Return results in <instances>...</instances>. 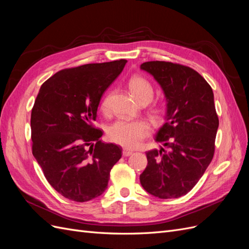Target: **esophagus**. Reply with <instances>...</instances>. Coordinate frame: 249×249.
Returning <instances> with one entry per match:
<instances>
[{
    "label": "esophagus",
    "mask_w": 249,
    "mask_h": 249,
    "mask_svg": "<svg viewBox=\"0 0 249 249\" xmlns=\"http://www.w3.org/2000/svg\"><path fill=\"white\" fill-rule=\"evenodd\" d=\"M133 154V150L130 148H124L123 149V156L124 157H129Z\"/></svg>",
    "instance_id": "34e87169"
}]
</instances>
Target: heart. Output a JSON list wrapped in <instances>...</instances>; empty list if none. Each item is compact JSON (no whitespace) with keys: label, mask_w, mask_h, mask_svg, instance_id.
I'll list each match as a JSON object with an SVG mask.
<instances>
[{"label":"heart","mask_w":249,"mask_h":249,"mask_svg":"<svg viewBox=\"0 0 249 249\" xmlns=\"http://www.w3.org/2000/svg\"><path fill=\"white\" fill-rule=\"evenodd\" d=\"M129 88L139 104H147L154 97V87L147 79L141 76H133L129 80ZM110 93L104 97L101 103V110L107 111L109 105ZM155 114H159L160 109L155 108ZM152 133V125L146 120H135V122H126V120H116L107 127V136L109 140L115 142L117 144L126 147H135L140 144V142L145 139Z\"/></svg>","instance_id":"obj_1"}]
</instances>
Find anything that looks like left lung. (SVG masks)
Masks as SVG:
<instances>
[{
	"label": "left lung",
	"mask_w": 249,
	"mask_h": 249,
	"mask_svg": "<svg viewBox=\"0 0 249 249\" xmlns=\"http://www.w3.org/2000/svg\"><path fill=\"white\" fill-rule=\"evenodd\" d=\"M140 69L154 76L166 96V123L156 141L168 149L146 152L147 166L140 183L156 197L178 198L197 184L213 159L219 125L213 90L189 66L148 61Z\"/></svg>",
	"instance_id": "left-lung-1"
}]
</instances>
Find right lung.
Wrapping results in <instances>:
<instances>
[{
  "mask_svg": "<svg viewBox=\"0 0 249 249\" xmlns=\"http://www.w3.org/2000/svg\"><path fill=\"white\" fill-rule=\"evenodd\" d=\"M126 60L84 64L56 72L41 85L31 113L32 154L54 189L84 202L107 189L123 148L100 140L93 122L101 97Z\"/></svg>",
  "mask_w": 249,
  "mask_h": 249,
  "instance_id": "add662e5",
  "label": "right lung"
}]
</instances>
